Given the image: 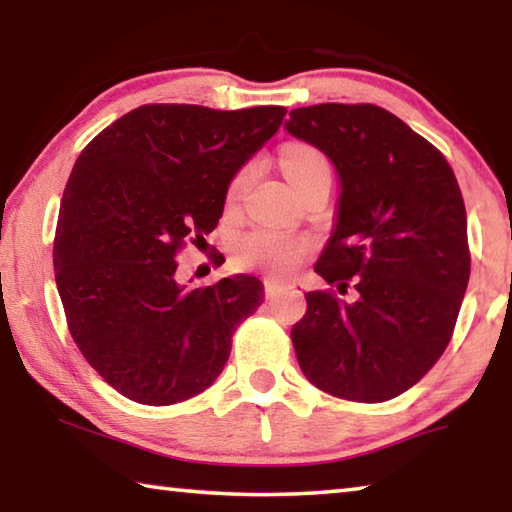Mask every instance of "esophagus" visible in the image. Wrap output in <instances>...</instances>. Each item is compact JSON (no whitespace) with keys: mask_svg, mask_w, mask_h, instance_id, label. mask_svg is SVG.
I'll return each instance as SVG.
<instances>
[{"mask_svg":"<svg viewBox=\"0 0 512 512\" xmlns=\"http://www.w3.org/2000/svg\"><path fill=\"white\" fill-rule=\"evenodd\" d=\"M280 291H282V284H280V282L264 280V293H266V298H275Z\"/></svg>","mask_w":512,"mask_h":512,"instance_id":"1","label":"esophagus"}]
</instances>
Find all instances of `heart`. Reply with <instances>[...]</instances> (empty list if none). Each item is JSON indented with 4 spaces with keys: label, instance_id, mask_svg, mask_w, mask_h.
<instances>
[{
    "label": "heart",
    "instance_id": "1",
    "mask_svg": "<svg viewBox=\"0 0 512 512\" xmlns=\"http://www.w3.org/2000/svg\"><path fill=\"white\" fill-rule=\"evenodd\" d=\"M280 164L284 176L289 178L293 187H298L311 173L329 169L325 155L307 144L284 146L280 153ZM241 185H244V173L237 176L235 183L230 185V201H235L239 196ZM307 250L309 241L305 237L280 228H271V225H257V228L237 237L235 246H232V257H235V264L241 268H255V271L282 277L289 275L302 262Z\"/></svg>",
    "mask_w": 512,
    "mask_h": 512
}]
</instances>
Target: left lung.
Here are the masks:
<instances>
[{"label": "left lung", "instance_id": "1", "mask_svg": "<svg viewBox=\"0 0 512 512\" xmlns=\"http://www.w3.org/2000/svg\"><path fill=\"white\" fill-rule=\"evenodd\" d=\"M287 133L323 151L339 203L314 271L354 300L309 291L291 327L300 370L320 391L386 402L427 375L452 339L470 280L467 216L447 160L372 103L296 108Z\"/></svg>", "mask_w": 512, "mask_h": 512}]
</instances>
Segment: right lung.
Masks as SVG:
<instances>
[{
  "mask_svg": "<svg viewBox=\"0 0 512 512\" xmlns=\"http://www.w3.org/2000/svg\"><path fill=\"white\" fill-rule=\"evenodd\" d=\"M287 110L149 103L85 146L67 180L54 268L72 339L106 384L149 406L212 386L232 332L262 305L253 275L187 289L176 255L210 235L237 171Z\"/></svg>",
  "mask_w": 512,
  "mask_h": 512,
  "instance_id": "add662e5",
  "label": "right lung"
}]
</instances>
